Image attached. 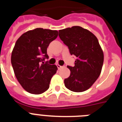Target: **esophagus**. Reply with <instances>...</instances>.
Wrapping results in <instances>:
<instances>
[{
  "mask_svg": "<svg viewBox=\"0 0 122 122\" xmlns=\"http://www.w3.org/2000/svg\"><path fill=\"white\" fill-rule=\"evenodd\" d=\"M57 67L59 69H60V68H62V67H63V66H61V65H60L59 64H57Z\"/></svg>",
  "mask_w": 122,
  "mask_h": 122,
  "instance_id": "obj_1",
  "label": "esophagus"
}]
</instances>
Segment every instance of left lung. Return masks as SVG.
<instances>
[{
  "label": "left lung",
  "mask_w": 122,
  "mask_h": 122,
  "mask_svg": "<svg viewBox=\"0 0 122 122\" xmlns=\"http://www.w3.org/2000/svg\"><path fill=\"white\" fill-rule=\"evenodd\" d=\"M59 36L70 54L77 57L74 67L67 66L70 75L64 80L65 86L75 92L88 90L98 78L103 66L104 56L98 39L80 26L60 30Z\"/></svg>",
  "instance_id": "obj_1"
}]
</instances>
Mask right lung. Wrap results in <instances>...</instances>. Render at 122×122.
Returning a JSON list of instances; mask_svg holds the SVG:
<instances>
[{
    "mask_svg": "<svg viewBox=\"0 0 122 122\" xmlns=\"http://www.w3.org/2000/svg\"><path fill=\"white\" fill-rule=\"evenodd\" d=\"M57 36V30L37 28L23 34L16 42L11 63L18 81L29 93L38 95L49 89L57 67L41 63L48 59L47 47Z\"/></svg>",
    "mask_w": 122,
    "mask_h": 122,
    "instance_id": "add662e5",
    "label": "right lung"
}]
</instances>
